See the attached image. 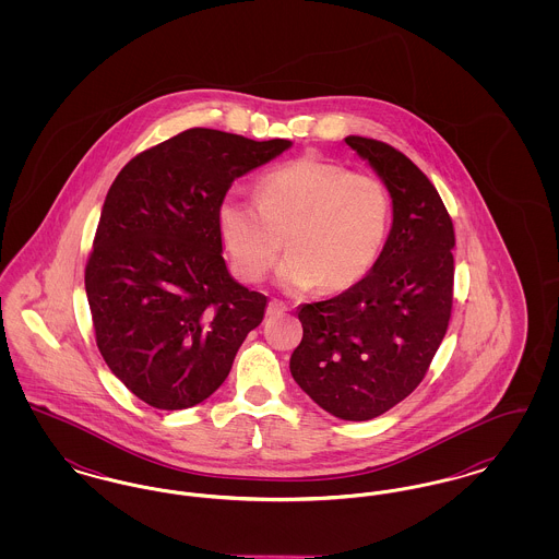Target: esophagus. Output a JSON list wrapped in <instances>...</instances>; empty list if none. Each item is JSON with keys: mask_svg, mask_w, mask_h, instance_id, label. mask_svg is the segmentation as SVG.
I'll list each match as a JSON object with an SVG mask.
<instances>
[{"mask_svg": "<svg viewBox=\"0 0 559 559\" xmlns=\"http://www.w3.org/2000/svg\"><path fill=\"white\" fill-rule=\"evenodd\" d=\"M267 317H281V314H285L287 312V306L283 304V301H278V299H272L270 304H267Z\"/></svg>", "mask_w": 559, "mask_h": 559, "instance_id": "obj_1", "label": "esophagus"}]
</instances>
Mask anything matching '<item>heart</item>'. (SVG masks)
Masks as SVG:
<instances>
[{
    "label": "heart",
    "instance_id": "1",
    "mask_svg": "<svg viewBox=\"0 0 559 559\" xmlns=\"http://www.w3.org/2000/svg\"><path fill=\"white\" fill-rule=\"evenodd\" d=\"M258 201L228 194L217 210L222 242L245 281H260L278 260L289 292H346L374 266L392 222L381 178L333 160L301 157L264 174Z\"/></svg>",
    "mask_w": 559,
    "mask_h": 559
}]
</instances>
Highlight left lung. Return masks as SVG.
I'll return each instance as SVG.
<instances>
[{
    "label": "left lung",
    "instance_id": "1",
    "mask_svg": "<svg viewBox=\"0 0 559 559\" xmlns=\"http://www.w3.org/2000/svg\"><path fill=\"white\" fill-rule=\"evenodd\" d=\"M390 190L394 222L371 272L347 292L304 304L293 379L346 421H369L426 377L452 310L454 230L438 190L394 146L347 135Z\"/></svg>",
    "mask_w": 559,
    "mask_h": 559
}]
</instances>
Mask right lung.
I'll return each instance as SVG.
<instances>
[{
    "mask_svg": "<svg viewBox=\"0 0 559 559\" xmlns=\"http://www.w3.org/2000/svg\"><path fill=\"white\" fill-rule=\"evenodd\" d=\"M289 146L192 128L135 155L108 188L85 293L108 369L142 402L210 399L264 319L266 295L222 258L217 210L237 178Z\"/></svg>",
    "mask_w": 559,
    "mask_h": 559,
    "instance_id": "1",
    "label": "right lung"
}]
</instances>
